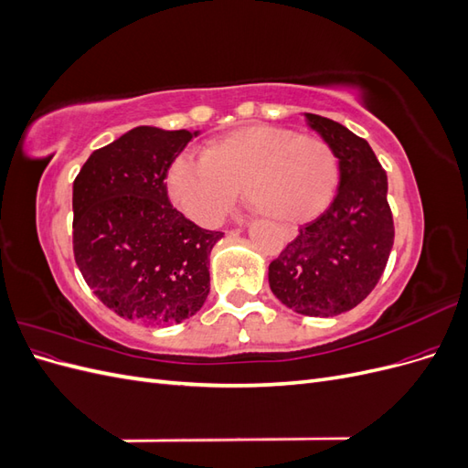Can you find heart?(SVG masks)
Masks as SVG:
<instances>
[{
    "mask_svg": "<svg viewBox=\"0 0 468 468\" xmlns=\"http://www.w3.org/2000/svg\"><path fill=\"white\" fill-rule=\"evenodd\" d=\"M335 183L337 158L325 140L269 124L212 138L201 160L183 155L167 174L172 199L201 226L220 224L239 189L261 217L301 222L328 205Z\"/></svg>",
    "mask_w": 468,
    "mask_h": 468,
    "instance_id": "obj_1",
    "label": "heart"
}]
</instances>
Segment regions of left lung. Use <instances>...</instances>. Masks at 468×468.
I'll return each instance as SVG.
<instances>
[{
    "label": "left lung",
    "mask_w": 468,
    "mask_h": 468,
    "mask_svg": "<svg viewBox=\"0 0 468 468\" xmlns=\"http://www.w3.org/2000/svg\"><path fill=\"white\" fill-rule=\"evenodd\" d=\"M330 144L339 186L330 207L304 224L269 263V287L294 313L328 318L356 308L375 289L394 244L388 181L367 140L344 124L304 112Z\"/></svg>",
    "instance_id": "left-lung-1"
}]
</instances>
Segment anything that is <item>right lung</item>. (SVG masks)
Listing matches in <instances>:
<instances>
[{"mask_svg": "<svg viewBox=\"0 0 468 468\" xmlns=\"http://www.w3.org/2000/svg\"><path fill=\"white\" fill-rule=\"evenodd\" d=\"M197 134L136 126L95 150L74 181L76 263L121 318L179 324L207 301L208 258L222 232L183 217L164 183Z\"/></svg>", "mask_w": 468, "mask_h": 468, "instance_id": "add662e5", "label": "right lung"}]
</instances>
